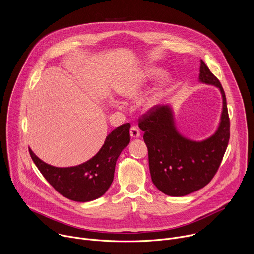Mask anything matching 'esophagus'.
Listing matches in <instances>:
<instances>
[{
  "label": "esophagus",
  "instance_id": "34e87169",
  "mask_svg": "<svg viewBox=\"0 0 254 254\" xmlns=\"http://www.w3.org/2000/svg\"><path fill=\"white\" fill-rule=\"evenodd\" d=\"M130 136L132 138H137V137L140 136V132H139V130L135 127H132L130 128Z\"/></svg>",
  "mask_w": 254,
  "mask_h": 254
}]
</instances>
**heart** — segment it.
<instances>
[{
  "label": "heart",
  "mask_w": 254,
  "mask_h": 254,
  "mask_svg": "<svg viewBox=\"0 0 254 254\" xmlns=\"http://www.w3.org/2000/svg\"><path fill=\"white\" fill-rule=\"evenodd\" d=\"M157 73V69L148 67L143 70L128 72L123 78L118 82L116 85V92L123 98L127 100H133L136 99L140 93L142 92L143 88L147 86L153 76ZM169 79L165 77L161 80L159 85L154 89L150 96L144 99L142 106L146 111H150L158 103L160 100L164 89L168 85Z\"/></svg>",
  "instance_id": "obj_1"
}]
</instances>
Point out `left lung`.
<instances>
[{"mask_svg": "<svg viewBox=\"0 0 254 254\" xmlns=\"http://www.w3.org/2000/svg\"><path fill=\"white\" fill-rule=\"evenodd\" d=\"M199 82L213 85L222 96V113L216 131L203 140H193L176 127L171 105H156L138 127L149 152V166L153 183L164 194L181 197L205 187L218 170L230 136L226 97L221 83L200 61Z\"/></svg>", "mask_w": 254, "mask_h": 254, "instance_id": "1", "label": "left lung"}]
</instances>
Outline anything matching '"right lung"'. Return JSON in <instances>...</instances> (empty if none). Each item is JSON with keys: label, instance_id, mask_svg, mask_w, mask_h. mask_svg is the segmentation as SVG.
Listing matches in <instances>:
<instances>
[{"label": "right lung", "instance_id": "add662e5", "mask_svg": "<svg viewBox=\"0 0 254 254\" xmlns=\"http://www.w3.org/2000/svg\"><path fill=\"white\" fill-rule=\"evenodd\" d=\"M129 124L114 129L103 146L87 162L74 167L58 168L36 156H30L49 184L62 196L75 202H89L101 197L112 185L118 158L129 143Z\"/></svg>", "mask_w": 254, "mask_h": 254}]
</instances>
